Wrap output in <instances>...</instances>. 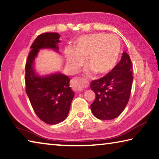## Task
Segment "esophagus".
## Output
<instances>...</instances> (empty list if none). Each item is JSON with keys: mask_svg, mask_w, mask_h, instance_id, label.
<instances>
[{"mask_svg": "<svg viewBox=\"0 0 159 159\" xmlns=\"http://www.w3.org/2000/svg\"><path fill=\"white\" fill-rule=\"evenodd\" d=\"M71 85L74 90L79 92V91H82L84 88H88V83L86 79L75 77L71 80Z\"/></svg>", "mask_w": 159, "mask_h": 159, "instance_id": "34e87169", "label": "esophagus"}]
</instances>
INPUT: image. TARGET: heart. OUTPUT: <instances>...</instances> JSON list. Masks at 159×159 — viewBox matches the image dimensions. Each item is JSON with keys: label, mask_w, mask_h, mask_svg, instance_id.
Instances as JSON below:
<instances>
[{"label": "heart", "mask_w": 159, "mask_h": 159, "mask_svg": "<svg viewBox=\"0 0 159 159\" xmlns=\"http://www.w3.org/2000/svg\"><path fill=\"white\" fill-rule=\"evenodd\" d=\"M120 43L115 36L105 34L85 35L80 38L74 46V52L66 50V57L69 66L77 69L83 63V57L86 63L98 74H105L116 64L119 57Z\"/></svg>", "instance_id": "obj_1"}]
</instances>
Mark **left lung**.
I'll list each match as a JSON object with an SVG mask.
<instances>
[{"label":"left lung","instance_id":"1","mask_svg":"<svg viewBox=\"0 0 159 159\" xmlns=\"http://www.w3.org/2000/svg\"><path fill=\"white\" fill-rule=\"evenodd\" d=\"M133 64L127 52L111 71L91 82L95 99L90 105L93 115L100 120L118 117L127 105L133 83Z\"/></svg>","mask_w":159,"mask_h":159}]
</instances>
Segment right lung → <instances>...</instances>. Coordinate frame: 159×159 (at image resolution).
Here are the masks:
<instances>
[{"instance_id": "add662e5", "label": "right lung", "mask_w": 159, "mask_h": 159, "mask_svg": "<svg viewBox=\"0 0 159 159\" xmlns=\"http://www.w3.org/2000/svg\"><path fill=\"white\" fill-rule=\"evenodd\" d=\"M60 37L57 33H43L38 36L31 45L25 65L26 93L29 101L37 116L50 125L65 120L74 93L69 86L68 76L61 74L39 76L35 73L33 64L41 48L57 50Z\"/></svg>"}]
</instances>
